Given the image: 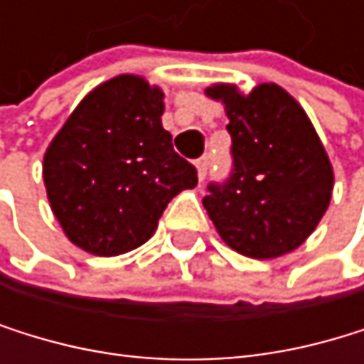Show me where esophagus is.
<instances>
[{
    "mask_svg": "<svg viewBox=\"0 0 364 364\" xmlns=\"http://www.w3.org/2000/svg\"><path fill=\"white\" fill-rule=\"evenodd\" d=\"M207 168H209V159H207V157H200V159H196V172H198V181H205V176H207Z\"/></svg>",
    "mask_w": 364,
    "mask_h": 364,
    "instance_id": "esophagus-1",
    "label": "esophagus"
}]
</instances>
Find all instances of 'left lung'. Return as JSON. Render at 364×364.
<instances>
[{
	"instance_id": "8db88e82",
	"label": "left lung",
	"mask_w": 364,
	"mask_h": 364,
	"mask_svg": "<svg viewBox=\"0 0 364 364\" xmlns=\"http://www.w3.org/2000/svg\"><path fill=\"white\" fill-rule=\"evenodd\" d=\"M223 100L233 168L203 198L223 240L237 253L271 259L295 251L316 229L332 198L328 152L299 102L273 82L249 95L233 85L205 91Z\"/></svg>"
}]
</instances>
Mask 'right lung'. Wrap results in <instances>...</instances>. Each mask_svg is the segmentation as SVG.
<instances>
[{"label":"right lung","instance_id":"obj_1","mask_svg":"<svg viewBox=\"0 0 364 364\" xmlns=\"http://www.w3.org/2000/svg\"><path fill=\"white\" fill-rule=\"evenodd\" d=\"M164 91L122 74L74 109L43 157L52 212L93 255H119L155 233L168 203L198 183L161 127Z\"/></svg>","mask_w":364,"mask_h":364}]
</instances>
